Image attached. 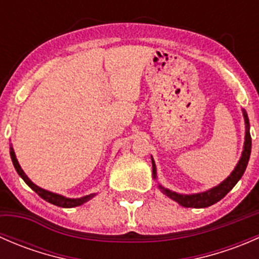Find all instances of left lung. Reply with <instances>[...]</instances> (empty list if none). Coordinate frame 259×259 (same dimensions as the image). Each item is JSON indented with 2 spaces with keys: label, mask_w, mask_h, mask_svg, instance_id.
Returning a JSON list of instances; mask_svg holds the SVG:
<instances>
[{
  "label": "left lung",
  "mask_w": 259,
  "mask_h": 259,
  "mask_svg": "<svg viewBox=\"0 0 259 259\" xmlns=\"http://www.w3.org/2000/svg\"><path fill=\"white\" fill-rule=\"evenodd\" d=\"M243 116H244V122H245V137H244V145H243V151L242 156L239 159L238 164L236 165L234 170L232 171L231 176L228 177L226 180L218 184L217 187L211 188V189L207 190V192L203 193H197V194H179V193L171 192V190L166 189L163 185L159 184V189L164 193L165 195H168L170 199L176 200L177 203H179L180 205L185 208H207L210 205L215 204L217 202H219L221 199H223L232 189H233L234 185L238 183V180L242 178L243 173L245 171L247 168L248 160H249L250 156V149H252V138L249 134V120H248V115L243 110ZM151 164H153V177L154 179H156V166L154 163L153 158H151Z\"/></svg>",
  "instance_id": "left-lung-1"
}]
</instances>
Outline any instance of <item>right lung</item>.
<instances>
[{"instance_id":"obj_1","label":"right lung","mask_w":259,"mask_h":259,"mask_svg":"<svg viewBox=\"0 0 259 259\" xmlns=\"http://www.w3.org/2000/svg\"><path fill=\"white\" fill-rule=\"evenodd\" d=\"M10 155H11L12 163H14L15 169H16L18 176L23 179V182H25L26 184H27L28 187L33 190V192L37 193V194L40 195L44 200L51 203V204L57 205V207H62V208L79 207V205L86 203L88 200H90L94 195H95V194H90V195H85V197H81V198H75L74 199V198H66V197H64V195H60V194H56V193H52V192H49V190L42 189V188H40V187H37L36 184H33V183L27 178V176L25 174V171L21 169L20 164H18V161L16 159V155H15L14 148H12L11 144H10Z\"/></svg>"}]
</instances>
